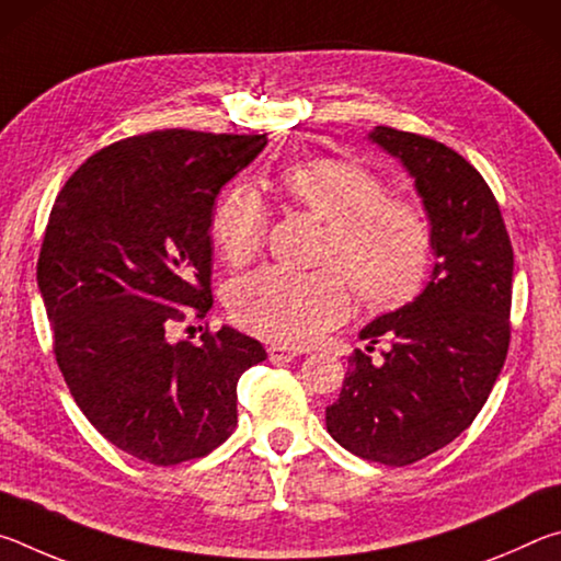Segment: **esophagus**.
<instances>
[{
    "mask_svg": "<svg viewBox=\"0 0 561 561\" xmlns=\"http://www.w3.org/2000/svg\"><path fill=\"white\" fill-rule=\"evenodd\" d=\"M267 354H270L272 364H289V360L297 356L299 351L297 348H289V346H282V344H272L267 348Z\"/></svg>",
    "mask_w": 561,
    "mask_h": 561,
    "instance_id": "esophagus-1",
    "label": "esophagus"
}]
</instances>
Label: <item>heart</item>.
<instances>
[{
  "instance_id": "b5f03b06",
  "label": "heart",
  "mask_w": 561,
  "mask_h": 561,
  "mask_svg": "<svg viewBox=\"0 0 561 561\" xmlns=\"http://www.w3.org/2000/svg\"><path fill=\"white\" fill-rule=\"evenodd\" d=\"M284 195L327 222L314 272L267 267L237 279L230 311L237 324L279 344H309L348 314V284L368 307L391 309L421 291L431 270L433 234L421 205L386 195L383 180L346 158L294 163L279 178ZM267 205L252 187H237L217 205L213 237L222 257L240 267L257 257L267 237Z\"/></svg>"
}]
</instances>
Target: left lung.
<instances>
[{
    "label": "left lung",
    "instance_id": "1",
    "mask_svg": "<svg viewBox=\"0 0 561 561\" xmlns=\"http://www.w3.org/2000/svg\"><path fill=\"white\" fill-rule=\"evenodd\" d=\"M368 140L415 180L435 264L413 301L358 331L391 348L378 366L364 351L348 358L327 431L358 458L401 468L453 443L485 405L510 346L515 254L495 195L462 156L388 126Z\"/></svg>",
    "mask_w": 561,
    "mask_h": 561
}]
</instances>
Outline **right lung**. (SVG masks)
I'll use <instances>...</instances> for the list:
<instances>
[{
  "label": "right lung",
  "mask_w": 561,
  "mask_h": 561,
  "mask_svg": "<svg viewBox=\"0 0 561 561\" xmlns=\"http://www.w3.org/2000/svg\"><path fill=\"white\" fill-rule=\"evenodd\" d=\"M267 136L156 130L99 150L66 180L36 282L76 405L123 453L203 458L237 425V381L267 358L232 327L203 344L168 327L213 307L215 197Z\"/></svg>",
  "instance_id": "1"
}]
</instances>
